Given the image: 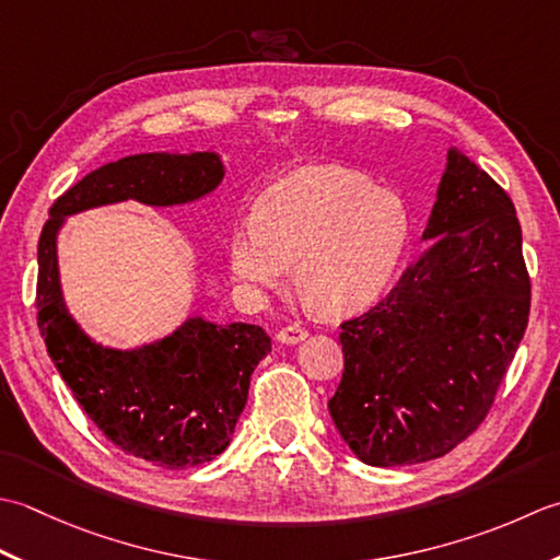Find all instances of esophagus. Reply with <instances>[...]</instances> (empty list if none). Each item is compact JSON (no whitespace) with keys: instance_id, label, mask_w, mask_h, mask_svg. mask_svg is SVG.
I'll return each mask as SVG.
<instances>
[{"instance_id":"obj_1","label":"esophagus","mask_w":560,"mask_h":560,"mask_svg":"<svg viewBox=\"0 0 560 560\" xmlns=\"http://www.w3.org/2000/svg\"><path fill=\"white\" fill-rule=\"evenodd\" d=\"M310 336V330L306 328H302V326H284V328H280L278 330V340L280 343H284V346H296V343H302V340Z\"/></svg>"}]
</instances>
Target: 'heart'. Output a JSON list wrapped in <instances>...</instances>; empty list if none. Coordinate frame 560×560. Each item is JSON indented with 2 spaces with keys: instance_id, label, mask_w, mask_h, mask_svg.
<instances>
[{
  "instance_id": "heart-1",
  "label": "heart",
  "mask_w": 560,
  "mask_h": 560,
  "mask_svg": "<svg viewBox=\"0 0 560 560\" xmlns=\"http://www.w3.org/2000/svg\"><path fill=\"white\" fill-rule=\"evenodd\" d=\"M410 234L398 192L360 171L314 164L290 171L256 200L254 220L226 244L230 270L248 290H272L296 266V288L312 312L346 316L389 288Z\"/></svg>"
}]
</instances>
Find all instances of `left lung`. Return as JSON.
<instances>
[{"label":"left lung","mask_w":560,"mask_h":560,"mask_svg":"<svg viewBox=\"0 0 560 560\" xmlns=\"http://www.w3.org/2000/svg\"><path fill=\"white\" fill-rule=\"evenodd\" d=\"M423 242L380 304L340 324L346 370L328 410L370 466L430 462L469 438L527 328L515 205L456 147Z\"/></svg>","instance_id":"8db88e82"}]
</instances>
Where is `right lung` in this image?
Here are the masks:
<instances>
[{
  "instance_id": "obj_1",
  "label": "right lung",
  "mask_w": 560,
  "mask_h": 560,
  "mask_svg": "<svg viewBox=\"0 0 560 560\" xmlns=\"http://www.w3.org/2000/svg\"><path fill=\"white\" fill-rule=\"evenodd\" d=\"M222 178L217 152L118 159L52 202L38 242V328L57 372L116 447L164 469L200 466L230 447L250 374L270 352V338L254 324L220 326L190 316L154 343L101 346L65 304L57 234L77 212L125 200L171 208L208 196Z\"/></svg>"
}]
</instances>
